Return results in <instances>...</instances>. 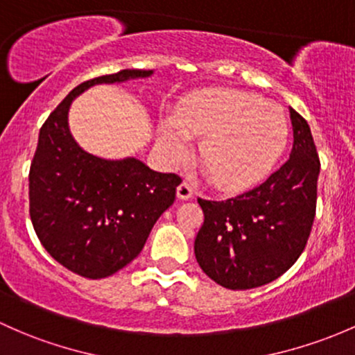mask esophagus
<instances>
[{
  "label": "esophagus",
  "mask_w": 355,
  "mask_h": 355,
  "mask_svg": "<svg viewBox=\"0 0 355 355\" xmlns=\"http://www.w3.org/2000/svg\"><path fill=\"white\" fill-rule=\"evenodd\" d=\"M192 196H193V190H192V187H190V185L187 184V182H182V184L177 187V197H178V199L187 200V199H190V197H192Z\"/></svg>",
  "instance_id": "obj_1"
}]
</instances>
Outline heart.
I'll use <instances>...</instances> for the list:
<instances>
[{
	"label": "heart",
	"instance_id": "heart-1",
	"mask_svg": "<svg viewBox=\"0 0 355 355\" xmlns=\"http://www.w3.org/2000/svg\"><path fill=\"white\" fill-rule=\"evenodd\" d=\"M286 112L255 93L212 89L187 96L171 119L159 122L156 144L178 165L190 155V139H202L199 159L214 187L246 190L270 175L289 143Z\"/></svg>",
	"mask_w": 355,
	"mask_h": 355
}]
</instances>
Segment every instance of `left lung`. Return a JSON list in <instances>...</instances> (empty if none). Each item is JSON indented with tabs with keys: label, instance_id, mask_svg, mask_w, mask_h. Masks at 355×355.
Segmentation results:
<instances>
[{
	"label": "left lung",
	"instance_id": "1",
	"mask_svg": "<svg viewBox=\"0 0 355 355\" xmlns=\"http://www.w3.org/2000/svg\"><path fill=\"white\" fill-rule=\"evenodd\" d=\"M291 112L289 159L259 187L226 200L197 199L204 225L193 243L200 268L226 289L281 277L303 253L316 212L320 158L308 122Z\"/></svg>",
	"mask_w": 355,
	"mask_h": 355
}]
</instances>
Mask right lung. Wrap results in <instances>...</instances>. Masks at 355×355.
<instances>
[{
    "label": "right lung",
    "instance_id": "right-lung-1",
    "mask_svg": "<svg viewBox=\"0 0 355 355\" xmlns=\"http://www.w3.org/2000/svg\"><path fill=\"white\" fill-rule=\"evenodd\" d=\"M153 71L122 69L71 89L39 132L28 175L30 219L55 262L87 279H103L132 262L159 216L173 204L182 178L141 159H105L74 141L73 100L95 85L124 83Z\"/></svg>",
    "mask_w": 355,
    "mask_h": 355
}]
</instances>
